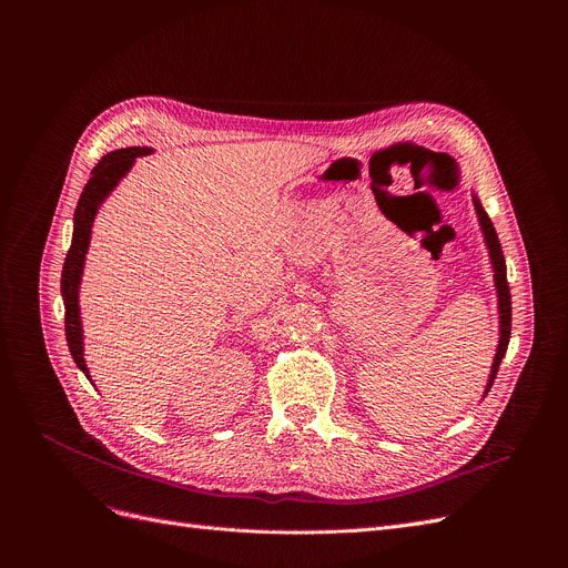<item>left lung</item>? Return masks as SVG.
<instances>
[{
  "mask_svg": "<svg viewBox=\"0 0 568 568\" xmlns=\"http://www.w3.org/2000/svg\"><path fill=\"white\" fill-rule=\"evenodd\" d=\"M474 206H476V214H479L481 221V230L486 234V244L490 251V260H493V268H495V285H497V296H499V347L495 354V362H493V371H490V379L486 386V394L490 392L493 379L499 371V364L506 354V347H509V338H511V292H509V283H506V262H504V253L499 246V239L497 232L488 219V214L484 212L481 202L474 197Z\"/></svg>",
  "mask_w": 568,
  "mask_h": 568,
  "instance_id": "left-lung-1",
  "label": "left lung"
}]
</instances>
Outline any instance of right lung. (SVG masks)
<instances>
[{
  "mask_svg": "<svg viewBox=\"0 0 568 568\" xmlns=\"http://www.w3.org/2000/svg\"><path fill=\"white\" fill-rule=\"evenodd\" d=\"M152 152L149 146H126L116 149V152L105 154L99 165L92 170L87 186L82 189V195L75 206V225H73V242L64 260V272H62V296H64V326H67V343L71 349L73 362L78 368L89 377L84 356H82V326H80V306H78V287L80 276L84 266V255L89 248V234H92V223L99 212V204L105 200V195L116 186L119 179H122L133 161L138 156H144Z\"/></svg>",
  "mask_w": 568,
  "mask_h": 568,
  "instance_id": "right-lung-1",
  "label": "right lung"
}]
</instances>
